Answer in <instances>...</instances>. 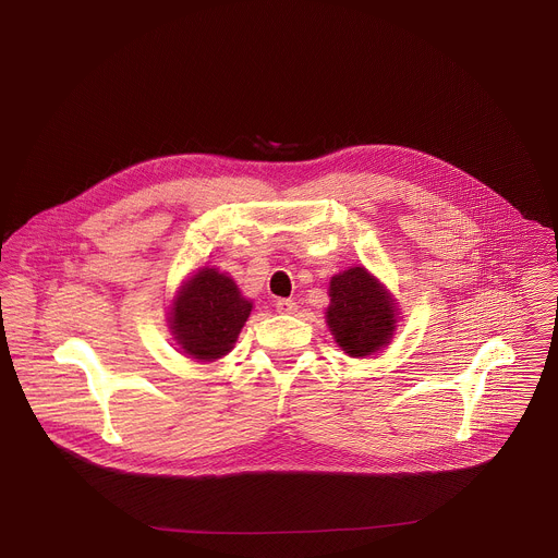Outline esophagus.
Returning <instances> with one entry per match:
<instances>
[{
	"mask_svg": "<svg viewBox=\"0 0 558 558\" xmlns=\"http://www.w3.org/2000/svg\"><path fill=\"white\" fill-rule=\"evenodd\" d=\"M276 311L278 313H293L295 311V302L291 298H280V300H276Z\"/></svg>",
	"mask_w": 558,
	"mask_h": 558,
	"instance_id": "1",
	"label": "esophagus"
}]
</instances>
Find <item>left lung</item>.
<instances>
[{"mask_svg": "<svg viewBox=\"0 0 558 558\" xmlns=\"http://www.w3.org/2000/svg\"><path fill=\"white\" fill-rule=\"evenodd\" d=\"M329 295L327 323L342 351L364 357L388 344L397 317L395 304L364 267L333 276Z\"/></svg>", "mask_w": 558, "mask_h": 558, "instance_id": "8db88e82", "label": "left lung"}]
</instances>
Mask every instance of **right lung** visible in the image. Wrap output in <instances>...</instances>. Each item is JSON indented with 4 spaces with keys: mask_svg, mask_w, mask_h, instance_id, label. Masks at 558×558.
Masks as SVG:
<instances>
[{
    "mask_svg": "<svg viewBox=\"0 0 558 558\" xmlns=\"http://www.w3.org/2000/svg\"><path fill=\"white\" fill-rule=\"evenodd\" d=\"M252 313V302L235 282L216 269L190 278L172 308V333L194 360H218L231 351Z\"/></svg>",
    "mask_w": 558,
    "mask_h": 558,
    "instance_id": "obj_1",
    "label": "right lung"
}]
</instances>
